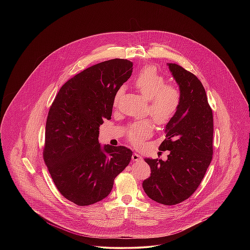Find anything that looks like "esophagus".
<instances>
[{
	"label": "esophagus",
	"instance_id": "34e87169",
	"mask_svg": "<svg viewBox=\"0 0 250 250\" xmlns=\"http://www.w3.org/2000/svg\"><path fill=\"white\" fill-rule=\"evenodd\" d=\"M142 159H143L142 156L140 154H138V153H134L133 156H132V160L134 162H140V161H142Z\"/></svg>",
	"mask_w": 250,
	"mask_h": 250
}]
</instances>
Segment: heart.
I'll return each instance as SVG.
<instances>
[{
  "mask_svg": "<svg viewBox=\"0 0 250 250\" xmlns=\"http://www.w3.org/2000/svg\"><path fill=\"white\" fill-rule=\"evenodd\" d=\"M135 85L140 93L147 99L146 112L158 125L169 123L178 111L181 104V92L172 83H166V78L154 66H146L135 79ZM124 88L120 87L113 99L116 106ZM153 126L149 120H143L131 124L126 131L127 138L136 146L142 145L151 137Z\"/></svg>",
  "mask_w": 250,
  "mask_h": 250,
  "instance_id": "obj_1",
  "label": "heart"
}]
</instances>
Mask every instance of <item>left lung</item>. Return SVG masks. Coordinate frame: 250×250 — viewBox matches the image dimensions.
<instances>
[{
  "label": "left lung",
  "instance_id": "obj_1",
  "mask_svg": "<svg viewBox=\"0 0 250 250\" xmlns=\"http://www.w3.org/2000/svg\"><path fill=\"white\" fill-rule=\"evenodd\" d=\"M181 92V104L166 126L160 150L167 160L145 159L151 167L144 180L145 193L164 205H176L199 187L213 159L214 119L205 88L198 78L176 63H168Z\"/></svg>",
  "mask_w": 250,
  "mask_h": 250
}]
</instances>
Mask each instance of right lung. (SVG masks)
Here are the masks:
<instances>
[{
    "label": "right lung",
    "instance_id": "obj_1",
    "mask_svg": "<svg viewBox=\"0 0 250 250\" xmlns=\"http://www.w3.org/2000/svg\"><path fill=\"white\" fill-rule=\"evenodd\" d=\"M132 67L122 59L92 65L68 80L50 107L43 158L58 190L76 205L106 198L132 159L129 148L102 147L98 141L99 126L110 119L114 96Z\"/></svg>",
    "mask_w": 250,
    "mask_h": 250
}]
</instances>
